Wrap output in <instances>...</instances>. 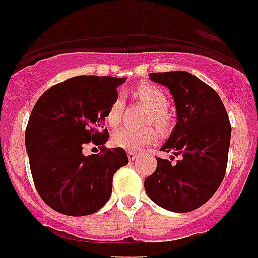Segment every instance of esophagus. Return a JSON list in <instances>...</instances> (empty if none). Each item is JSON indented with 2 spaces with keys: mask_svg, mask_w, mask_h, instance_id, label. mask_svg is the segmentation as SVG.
<instances>
[{
  "mask_svg": "<svg viewBox=\"0 0 258 258\" xmlns=\"http://www.w3.org/2000/svg\"><path fill=\"white\" fill-rule=\"evenodd\" d=\"M126 154H127V158H129V161H134V159L137 158V153H136V152H131V151H129Z\"/></svg>",
  "mask_w": 258,
  "mask_h": 258,
  "instance_id": "esophagus-1",
  "label": "esophagus"
}]
</instances>
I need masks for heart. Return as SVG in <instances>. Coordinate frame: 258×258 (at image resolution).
<instances>
[{"label": "heart", "instance_id": "obj_1", "mask_svg": "<svg viewBox=\"0 0 258 258\" xmlns=\"http://www.w3.org/2000/svg\"><path fill=\"white\" fill-rule=\"evenodd\" d=\"M137 95L152 110L153 121L158 122V124L166 122L164 110L167 109L168 101L167 96L161 88L152 85H143L137 90ZM122 109H124V97L122 95H116L107 109L106 121L110 125H116L121 116ZM156 131L152 127L136 129L132 126H122L112 134L111 143L117 148L137 152L143 147L151 144L156 139Z\"/></svg>", "mask_w": 258, "mask_h": 258}]
</instances>
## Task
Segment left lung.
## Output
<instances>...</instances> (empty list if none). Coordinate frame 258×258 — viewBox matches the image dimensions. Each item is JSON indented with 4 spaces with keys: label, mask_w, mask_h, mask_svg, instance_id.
Listing matches in <instances>:
<instances>
[{
    "label": "left lung",
    "mask_w": 258,
    "mask_h": 258,
    "mask_svg": "<svg viewBox=\"0 0 258 258\" xmlns=\"http://www.w3.org/2000/svg\"><path fill=\"white\" fill-rule=\"evenodd\" d=\"M149 78L170 90L176 107L177 122L161 151L181 159L176 163L157 159L144 188L163 209L191 212L204 205L224 178L232 133L229 117L219 95L191 73H151Z\"/></svg>",
    "instance_id": "1"
}]
</instances>
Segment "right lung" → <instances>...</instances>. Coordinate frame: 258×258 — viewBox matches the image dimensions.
Wrapping results in <instances>:
<instances>
[{
  "label": "right lung",
  "mask_w": 258,
  "mask_h": 258,
  "mask_svg": "<svg viewBox=\"0 0 258 258\" xmlns=\"http://www.w3.org/2000/svg\"><path fill=\"white\" fill-rule=\"evenodd\" d=\"M125 78L77 76L53 86L36 101L25 133L26 152L39 195L48 207L71 217L101 209L112 177L127 164L122 148L85 156L86 144L104 146V127L116 88Z\"/></svg>",
  "instance_id": "1"
}]
</instances>
